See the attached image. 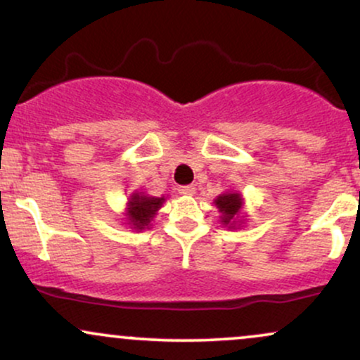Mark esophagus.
Segmentation results:
<instances>
[{"label":"esophagus","mask_w":360,"mask_h":360,"mask_svg":"<svg viewBox=\"0 0 360 360\" xmlns=\"http://www.w3.org/2000/svg\"><path fill=\"white\" fill-rule=\"evenodd\" d=\"M179 193L184 194V196H193V194L196 193V188H194V186H181Z\"/></svg>","instance_id":"34e87169"}]
</instances>
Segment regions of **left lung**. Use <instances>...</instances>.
I'll list each match as a JSON object with an SVG mask.
<instances>
[{
    "label": "left lung",
    "mask_w": 360,
    "mask_h": 360,
    "mask_svg": "<svg viewBox=\"0 0 360 360\" xmlns=\"http://www.w3.org/2000/svg\"><path fill=\"white\" fill-rule=\"evenodd\" d=\"M213 205L220 212V221L226 229H240L245 220L243 213V196L238 191H225L218 194L213 200Z\"/></svg>",
    "instance_id": "1"
}]
</instances>
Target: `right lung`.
Instances as JSON below:
<instances>
[{
	"mask_svg": "<svg viewBox=\"0 0 360 360\" xmlns=\"http://www.w3.org/2000/svg\"><path fill=\"white\" fill-rule=\"evenodd\" d=\"M166 203V196H150L146 191H134L128 196L123 221L131 230L150 229V221L154 220L157 212Z\"/></svg>",
	"mask_w": 360,
	"mask_h": 360,
	"instance_id": "right-lung-1",
	"label": "right lung"
}]
</instances>
